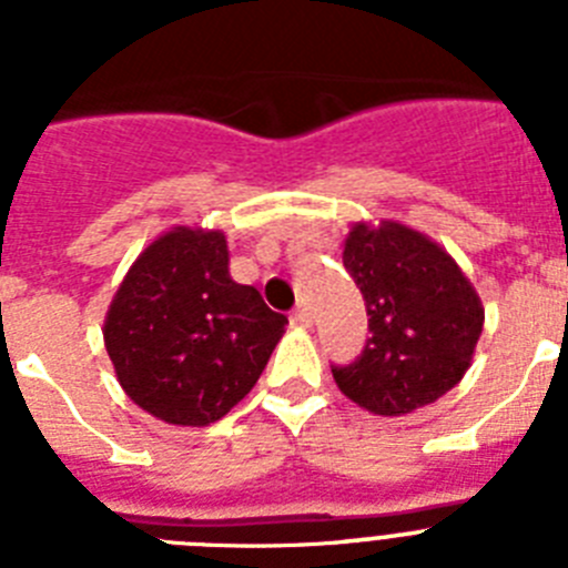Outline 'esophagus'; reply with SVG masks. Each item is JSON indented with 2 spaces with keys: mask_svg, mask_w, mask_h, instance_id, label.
Returning a JSON list of instances; mask_svg holds the SVG:
<instances>
[{
  "mask_svg": "<svg viewBox=\"0 0 568 568\" xmlns=\"http://www.w3.org/2000/svg\"><path fill=\"white\" fill-rule=\"evenodd\" d=\"M310 321H313V313H310L304 304H298V307L293 310V324H298V327H310Z\"/></svg>",
  "mask_w": 568,
  "mask_h": 568,
  "instance_id": "34e87169",
  "label": "esophagus"
}]
</instances>
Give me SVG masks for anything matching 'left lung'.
<instances>
[{"instance_id":"left-lung-1","label":"left lung","mask_w":568,"mask_h":568,"mask_svg":"<svg viewBox=\"0 0 568 568\" xmlns=\"http://www.w3.org/2000/svg\"><path fill=\"white\" fill-rule=\"evenodd\" d=\"M344 267L358 284L369 338L353 364H333L341 393L375 415H406L464 378L484 307L455 258L404 224H355Z\"/></svg>"}]
</instances>
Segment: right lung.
I'll return each instance as SVG.
<instances>
[{"label": "right lung", "instance_id": "add662e5", "mask_svg": "<svg viewBox=\"0 0 568 568\" xmlns=\"http://www.w3.org/2000/svg\"><path fill=\"white\" fill-rule=\"evenodd\" d=\"M219 230L175 227L144 250L104 321V346L124 393L144 413L207 426L264 373L287 315L227 273Z\"/></svg>", "mask_w": 568, "mask_h": 568}]
</instances>
